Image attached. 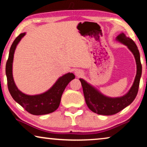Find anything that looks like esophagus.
Returning <instances> with one entry per match:
<instances>
[{"label": "esophagus", "mask_w": 147, "mask_h": 147, "mask_svg": "<svg viewBox=\"0 0 147 147\" xmlns=\"http://www.w3.org/2000/svg\"><path fill=\"white\" fill-rule=\"evenodd\" d=\"M83 74H84L83 71L80 69H77L75 71V75L77 76V77H80V76H83Z\"/></svg>", "instance_id": "obj_1"}]
</instances>
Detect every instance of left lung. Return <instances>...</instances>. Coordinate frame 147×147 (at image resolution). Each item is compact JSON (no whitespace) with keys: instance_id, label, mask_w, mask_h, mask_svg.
Wrapping results in <instances>:
<instances>
[{"instance_id":"obj_1","label":"left lung","mask_w":147,"mask_h":147,"mask_svg":"<svg viewBox=\"0 0 147 147\" xmlns=\"http://www.w3.org/2000/svg\"><path fill=\"white\" fill-rule=\"evenodd\" d=\"M116 40L127 46L135 58L136 75L134 83L129 91L121 97H108L102 94L96 88L90 85L84 80L80 79L88 107L92 112L101 115L108 116L115 114L130 105L134 101L137 95L140 79L142 74V65L140 63V53L135 43L132 41V39L126 37L125 34L123 33L119 34L116 37Z\"/></svg>"}]
</instances>
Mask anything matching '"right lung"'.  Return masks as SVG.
<instances>
[{
	"label": "right lung",
	"instance_id": "1",
	"mask_svg": "<svg viewBox=\"0 0 147 147\" xmlns=\"http://www.w3.org/2000/svg\"><path fill=\"white\" fill-rule=\"evenodd\" d=\"M25 33H21L15 39L9 51V58L6 64V75L8 88L14 100L33 115H43L55 111L59 107L62 94L67 84L75 78L72 73H67L60 77L47 92L37 95H27L18 89L13 76V62L16 47Z\"/></svg>",
	"mask_w": 147,
	"mask_h": 147
}]
</instances>
